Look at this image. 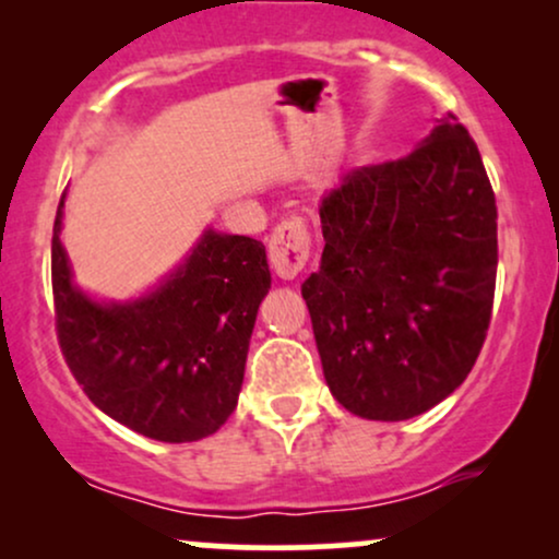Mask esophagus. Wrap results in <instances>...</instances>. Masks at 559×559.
Returning a JSON list of instances; mask_svg holds the SVG:
<instances>
[{"label":"esophagus","instance_id":"esophagus-1","mask_svg":"<svg viewBox=\"0 0 559 559\" xmlns=\"http://www.w3.org/2000/svg\"><path fill=\"white\" fill-rule=\"evenodd\" d=\"M267 258L278 278H294L310 258V230L299 217L284 221L267 239Z\"/></svg>","mask_w":559,"mask_h":559}]
</instances>
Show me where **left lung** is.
I'll return each mask as SVG.
<instances>
[{
	"label": "left lung",
	"mask_w": 559,
	"mask_h": 559,
	"mask_svg": "<svg viewBox=\"0 0 559 559\" xmlns=\"http://www.w3.org/2000/svg\"><path fill=\"white\" fill-rule=\"evenodd\" d=\"M323 258L301 284L331 394L368 420L447 400L478 360L497 284V202L447 112L407 157L346 173L320 204Z\"/></svg>",
	"instance_id": "8db88e82"
}]
</instances>
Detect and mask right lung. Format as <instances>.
Returning a JSON list of instances; mask_svg holds the SVG:
<instances>
[{"mask_svg":"<svg viewBox=\"0 0 559 559\" xmlns=\"http://www.w3.org/2000/svg\"><path fill=\"white\" fill-rule=\"evenodd\" d=\"M52 236L57 338L86 396L150 439L183 444L215 433L236 409L258 307L271 288L265 247L207 228L181 265L144 297L99 301L73 284Z\"/></svg>","mask_w":559,"mask_h":559,"instance_id":"obj_1","label":"right lung"}]
</instances>
